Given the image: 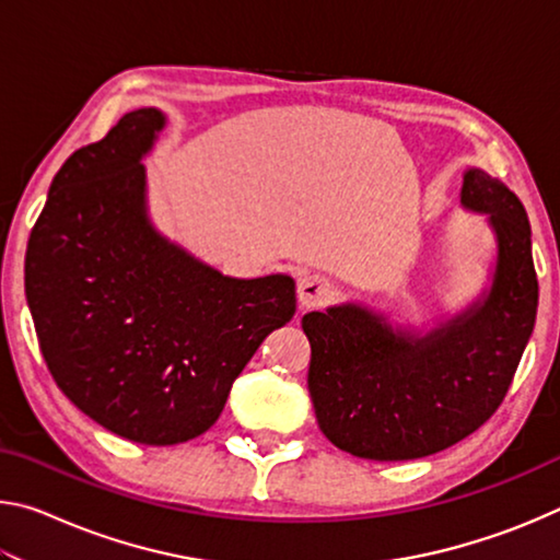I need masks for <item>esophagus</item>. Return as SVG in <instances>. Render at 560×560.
<instances>
[{
    "instance_id": "obj_1",
    "label": "esophagus",
    "mask_w": 560,
    "mask_h": 560,
    "mask_svg": "<svg viewBox=\"0 0 560 560\" xmlns=\"http://www.w3.org/2000/svg\"><path fill=\"white\" fill-rule=\"evenodd\" d=\"M330 296V281L320 273H306L299 281V303L301 306H320Z\"/></svg>"
}]
</instances>
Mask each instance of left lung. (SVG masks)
I'll list each match as a JSON object with an SVG mask.
<instances>
[{
  "instance_id": "left-lung-1",
  "label": "left lung",
  "mask_w": 560,
  "mask_h": 560,
  "mask_svg": "<svg viewBox=\"0 0 560 560\" xmlns=\"http://www.w3.org/2000/svg\"><path fill=\"white\" fill-rule=\"evenodd\" d=\"M459 202L487 214L497 240L489 289L467 308L424 334L353 301L301 318L318 428L353 457L417 459L469 438L504 400L534 334L538 279L524 205L479 167L464 173Z\"/></svg>"
}]
</instances>
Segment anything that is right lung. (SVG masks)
I'll list each match as a JSON object with an SVG mask.
<instances>
[{"label": "right lung", "instance_id": "obj_1", "mask_svg": "<svg viewBox=\"0 0 560 560\" xmlns=\"http://www.w3.org/2000/svg\"><path fill=\"white\" fill-rule=\"evenodd\" d=\"M165 113L138 108L66 160L36 220L24 289L61 393L118 438L179 444L296 314L287 273L224 277L155 230L143 158Z\"/></svg>", "mask_w": 560, "mask_h": 560}]
</instances>
